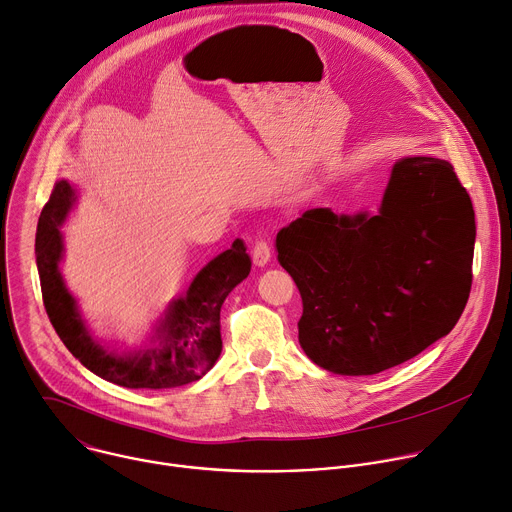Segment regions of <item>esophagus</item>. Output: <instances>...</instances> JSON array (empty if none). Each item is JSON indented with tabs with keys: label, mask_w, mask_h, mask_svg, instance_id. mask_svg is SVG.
Returning <instances> with one entry per match:
<instances>
[{
	"label": "esophagus",
	"mask_w": 512,
	"mask_h": 512,
	"mask_svg": "<svg viewBox=\"0 0 512 512\" xmlns=\"http://www.w3.org/2000/svg\"><path fill=\"white\" fill-rule=\"evenodd\" d=\"M251 255H253V263H255L257 267L267 265V261H269V257H271V253H269V245H267L265 241H257V243L253 245Z\"/></svg>",
	"instance_id": "obj_1"
}]
</instances>
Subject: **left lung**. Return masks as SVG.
<instances>
[{
    "label": "left lung",
    "instance_id": "left-lung-1",
    "mask_svg": "<svg viewBox=\"0 0 512 512\" xmlns=\"http://www.w3.org/2000/svg\"><path fill=\"white\" fill-rule=\"evenodd\" d=\"M474 241L470 196L437 158L397 160L375 214L306 210L275 239L304 304L300 346L348 377L417 356L466 308Z\"/></svg>",
    "mask_w": 512,
    "mask_h": 512
}]
</instances>
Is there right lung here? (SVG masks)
Segmentation results:
<instances>
[{"label":"right lung","instance_id":"obj_1","mask_svg":"<svg viewBox=\"0 0 512 512\" xmlns=\"http://www.w3.org/2000/svg\"><path fill=\"white\" fill-rule=\"evenodd\" d=\"M79 192L66 180L56 182L44 204L36 231V265L46 314L64 342L97 377L127 389H172L202 379L221 356V308L231 291L249 275L247 247L237 239L231 249L208 261L186 294L174 298L137 350H117L93 336L70 294L60 261L64 243L60 227L75 208Z\"/></svg>","mask_w":512,"mask_h":512}]
</instances>
